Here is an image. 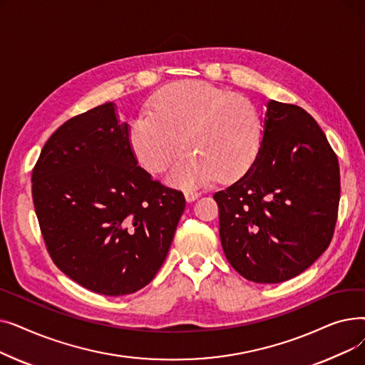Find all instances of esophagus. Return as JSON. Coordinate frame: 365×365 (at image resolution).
<instances>
[{
    "label": "esophagus",
    "instance_id": "esophagus-1",
    "mask_svg": "<svg viewBox=\"0 0 365 365\" xmlns=\"http://www.w3.org/2000/svg\"><path fill=\"white\" fill-rule=\"evenodd\" d=\"M198 197H200V192H197V190H194V189H186L185 190V198H186L187 202L195 201Z\"/></svg>",
    "mask_w": 365,
    "mask_h": 365
}]
</instances>
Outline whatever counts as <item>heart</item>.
<instances>
[{
    "label": "heart",
    "instance_id": "1",
    "mask_svg": "<svg viewBox=\"0 0 365 365\" xmlns=\"http://www.w3.org/2000/svg\"><path fill=\"white\" fill-rule=\"evenodd\" d=\"M262 136V113L250 99L204 81L163 87L128 131L134 155L150 173L167 170L182 146L168 175L182 187L240 178L255 163Z\"/></svg>",
    "mask_w": 365,
    "mask_h": 365
}]
</instances>
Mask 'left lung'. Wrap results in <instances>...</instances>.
Instances as JSON below:
<instances>
[{"label": "left lung", "instance_id": "obj_1", "mask_svg": "<svg viewBox=\"0 0 365 365\" xmlns=\"http://www.w3.org/2000/svg\"><path fill=\"white\" fill-rule=\"evenodd\" d=\"M225 256L245 279H290L325 252L340 200V170L304 109L269 101L255 163L213 195Z\"/></svg>", "mask_w": 365, "mask_h": 365}]
</instances>
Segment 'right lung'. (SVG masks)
<instances>
[{"mask_svg": "<svg viewBox=\"0 0 365 365\" xmlns=\"http://www.w3.org/2000/svg\"><path fill=\"white\" fill-rule=\"evenodd\" d=\"M128 124L108 102L68 120L32 171V200L47 250L84 289L124 296L163 266L186 205L180 190L138 165Z\"/></svg>", "mask_w": 365, "mask_h": 365, "instance_id": "right-lung-1", "label": "right lung"}]
</instances>
